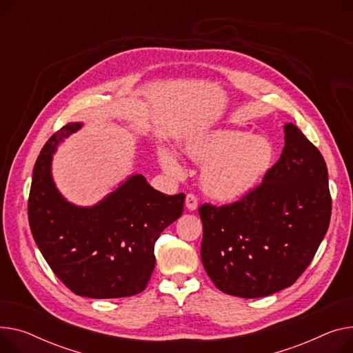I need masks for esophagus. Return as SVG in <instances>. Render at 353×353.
<instances>
[{
  "mask_svg": "<svg viewBox=\"0 0 353 353\" xmlns=\"http://www.w3.org/2000/svg\"><path fill=\"white\" fill-rule=\"evenodd\" d=\"M197 205H199V200H197V197L193 193H189V194L185 196V207H187V210L194 211L197 208Z\"/></svg>",
  "mask_w": 353,
  "mask_h": 353,
  "instance_id": "esophagus-1",
  "label": "esophagus"
}]
</instances>
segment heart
<instances>
[{
  "mask_svg": "<svg viewBox=\"0 0 353 353\" xmlns=\"http://www.w3.org/2000/svg\"><path fill=\"white\" fill-rule=\"evenodd\" d=\"M183 153L201 164V185L217 201L231 203L250 194L271 170L275 148L264 136L236 129L196 133L181 145ZM163 168L179 173L180 164L170 150L160 156Z\"/></svg>",
  "mask_w": 353,
  "mask_h": 353,
  "instance_id": "obj_1",
  "label": "heart"
}]
</instances>
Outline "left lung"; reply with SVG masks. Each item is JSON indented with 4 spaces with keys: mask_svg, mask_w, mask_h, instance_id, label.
<instances>
[{
    "mask_svg": "<svg viewBox=\"0 0 353 353\" xmlns=\"http://www.w3.org/2000/svg\"><path fill=\"white\" fill-rule=\"evenodd\" d=\"M284 132L283 153L260 185L232 204L199 208L203 265L228 295L261 298L291 287L330 227L326 163L295 125Z\"/></svg>",
    "mask_w": 353,
    "mask_h": 353,
    "instance_id": "obj_1",
    "label": "left lung"
}]
</instances>
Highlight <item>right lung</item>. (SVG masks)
I'll list each match as a JSON object with an SVG mask.
<instances>
[{
  "label": "right lung",
  "instance_id": "right-lung-1",
  "mask_svg": "<svg viewBox=\"0 0 353 353\" xmlns=\"http://www.w3.org/2000/svg\"><path fill=\"white\" fill-rule=\"evenodd\" d=\"M82 128L65 125L42 148L28 199L32 237L62 283L77 295L108 299L142 292L154 270V243L176 221L184 193L154 190L133 174L92 207L69 203L58 192L51 164L58 145Z\"/></svg>",
  "mask_w": 353,
  "mask_h": 353
}]
</instances>
